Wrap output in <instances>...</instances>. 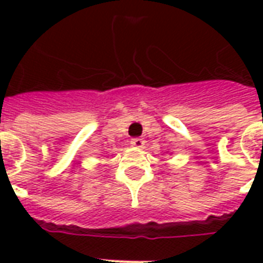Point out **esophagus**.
I'll use <instances>...</instances> for the list:
<instances>
[{
  "instance_id": "obj_1",
  "label": "esophagus",
  "mask_w": 263,
  "mask_h": 263,
  "mask_svg": "<svg viewBox=\"0 0 263 263\" xmlns=\"http://www.w3.org/2000/svg\"><path fill=\"white\" fill-rule=\"evenodd\" d=\"M131 144L134 147L140 148L144 146V140L142 138H134V139H131Z\"/></svg>"
}]
</instances>
